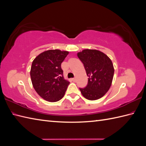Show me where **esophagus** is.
Segmentation results:
<instances>
[{
  "label": "esophagus",
  "instance_id": "34e87169",
  "mask_svg": "<svg viewBox=\"0 0 146 146\" xmlns=\"http://www.w3.org/2000/svg\"><path fill=\"white\" fill-rule=\"evenodd\" d=\"M72 80L74 81V82H75V81H76V78H72Z\"/></svg>",
  "mask_w": 146,
  "mask_h": 146
}]
</instances>
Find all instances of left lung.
I'll use <instances>...</instances> for the list:
<instances>
[{"label":"left lung","mask_w":146,"mask_h":146,"mask_svg":"<svg viewBox=\"0 0 146 146\" xmlns=\"http://www.w3.org/2000/svg\"><path fill=\"white\" fill-rule=\"evenodd\" d=\"M77 55L89 77L87 86L80 88L81 94L89 100L100 99L111 87L114 72L113 63L106 55L97 50L85 49Z\"/></svg>","instance_id":"8db88e82"}]
</instances>
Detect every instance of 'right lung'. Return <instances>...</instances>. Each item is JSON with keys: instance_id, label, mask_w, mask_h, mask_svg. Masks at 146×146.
<instances>
[{"instance_id": "add662e5", "label": "right lung", "mask_w": 146, "mask_h": 146, "mask_svg": "<svg viewBox=\"0 0 146 146\" xmlns=\"http://www.w3.org/2000/svg\"><path fill=\"white\" fill-rule=\"evenodd\" d=\"M69 52L60 50L45 51L37 56L32 64L30 77L36 92L49 102H56L64 96L69 85L64 79L62 63Z\"/></svg>"}]
</instances>
